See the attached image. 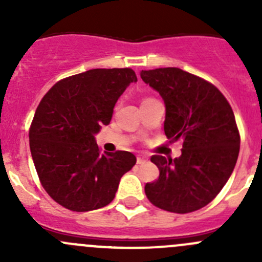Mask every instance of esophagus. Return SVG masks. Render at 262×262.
Here are the masks:
<instances>
[{"mask_svg": "<svg viewBox=\"0 0 262 262\" xmlns=\"http://www.w3.org/2000/svg\"><path fill=\"white\" fill-rule=\"evenodd\" d=\"M147 161L148 158L144 157V156H138V157H137V163H138V165H143V163H146Z\"/></svg>", "mask_w": 262, "mask_h": 262, "instance_id": "obj_1", "label": "esophagus"}]
</instances>
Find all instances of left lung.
Listing matches in <instances>:
<instances>
[{
	"mask_svg": "<svg viewBox=\"0 0 262 262\" xmlns=\"http://www.w3.org/2000/svg\"><path fill=\"white\" fill-rule=\"evenodd\" d=\"M146 83L160 92L166 105L165 134L181 141L179 158L150 157L160 170L144 191L150 203L167 212L202 209L228 181L239 152L233 110L213 83L175 67L142 71Z\"/></svg>",
	"mask_w": 262,
	"mask_h": 262,
	"instance_id": "left-lung-1",
	"label": "left lung"
}]
</instances>
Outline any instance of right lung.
<instances>
[{
    "label": "right lung",
    "instance_id": "obj_1",
    "mask_svg": "<svg viewBox=\"0 0 262 262\" xmlns=\"http://www.w3.org/2000/svg\"><path fill=\"white\" fill-rule=\"evenodd\" d=\"M137 76L132 68H96L58 81L44 95L29 129L30 152L41 186L59 205L89 212L110 204L133 153L101 152L100 126Z\"/></svg>",
    "mask_w": 262,
    "mask_h": 262
}]
</instances>
